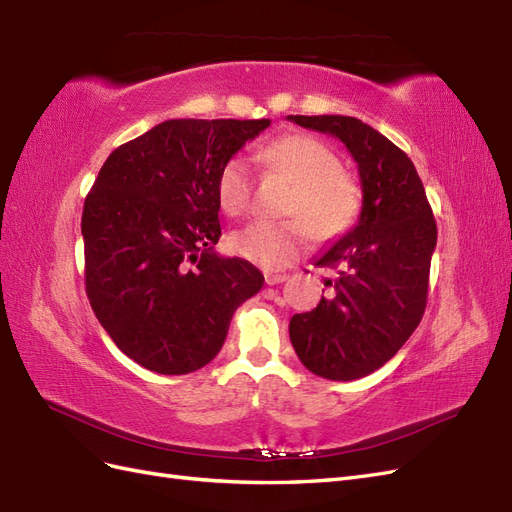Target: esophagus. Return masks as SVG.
<instances>
[{"instance_id": "1", "label": "esophagus", "mask_w": 512, "mask_h": 512, "mask_svg": "<svg viewBox=\"0 0 512 512\" xmlns=\"http://www.w3.org/2000/svg\"><path fill=\"white\" fill-rule=\"evenodd\" d=\"M288 280L286 273H265V282L269 286H277V284H284Z\"/></svg>"}]
</instances>
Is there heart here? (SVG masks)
<instances>
[{
  "label": "heart",
  "instance_id": "1",
  "mask_svg": "<svg viewBox=\"0 0 512 512\" xmlns=\"http://www.w3.org/2000/svg\"><path fill=\"white\" fill-rule=\"evenodd\" d=\"M260 158L277 173L294 181L284 222L256 220L228 239L230 250L262 269H284L307 247L309 232L329 241L346 232L361 211V192L342 170L337 153L312 136H282L260 151ZM220 207L237 218L250 209L252 175L243 156L224 162L218 175Z\"/></svg>",
  "mask_w": 512,
  "mask_h": 512
}]
</instances>
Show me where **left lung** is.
<instances>
[{"label":"left lung","instance_id":"obj_1","mask_svg":"<svg viewBox=\"0 0 512 512\" xmlns=\"http://www.w3.org/2000/svg\"><path fill=\"white\" fill-rule=\"evenodd\" d=\"M288 119L339 138L359 166V222L316 260L337 269L324 282L333 290L290 320L301 363L320 378L348 382L393 359L421 322L438 228L412 160L378 130L344 115Z\"/></svg>","mask_w":512,"mask_h":512}]
</instances>
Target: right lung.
Segmentation results:
<instances>
[{
	"label": "right lung",
	"mask_w": 512,
	"mask_h": 512,
	"mask_svg": "<svg viewBox=\"0 0 512 512\" xmlns=\"http://www.w3.org/2000/svg\"><path fill=\"white\" fill-rule=\"evenodd\" d=\"M271 119H168L117 147L83 207L85 288L132 361L190 374L224 346L235 309L265 284L222 237L218 175Z\"/></svg>",
	"instance_id": "add662e5"
}]
</instances>
